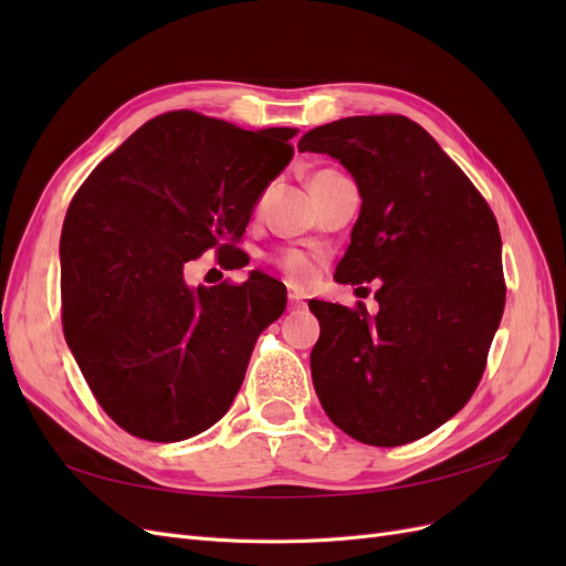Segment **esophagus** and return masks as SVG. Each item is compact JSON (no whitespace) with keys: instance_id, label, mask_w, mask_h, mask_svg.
<instances>
[{"instance_id":"1","label":"esophagus","mask_w":566,"mask_h":566,"mask_svg":"<svg viewBox=\"0 0 566 566\" xmlns=\"http://www.w3.org/2000/svg\"><path fill=\"white\" fill-rule=\"evenodd\" d=\"M304 306H306V302L302 297H297L293 293L287 295V312H300V310H304Z\"/></svg>"}]
</instances>
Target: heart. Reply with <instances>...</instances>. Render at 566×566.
I'll return each instance as SVG.
<instances>
[{
    "instance_id": "b5f03b06",
    "label": "heart",
    "mask_w": 566,
    "mask_h": 566,
    "mask_svg": "<svg viewBox=\"0 0 566 566\" xmlns=\"http://www.w3.org/2000/svg\"><path fill=\"white\" fill-rule=\"evenodd\" d=\"M271 262L276 264L283 276L297 287L310 285L316 276V260L302 250H281L271 256Z\"/></svg>"
}]
</instances>
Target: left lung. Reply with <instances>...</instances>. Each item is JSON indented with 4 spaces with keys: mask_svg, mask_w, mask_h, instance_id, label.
Wrapping results in <instances>:
<instances>
[{
    "mask_svg": "<svg viewBox=\"0 0 566 566\" xmlns=\"http://www.w3.org/2000/svg\"><path fill=\"white\" fill-rule=\"evenodd\" d=\"M361 193L339 283L382 279L378 316L310 302L321 323L312 378L328 418L370 447H403L470 401L505 306L501 231L468 175L403 115H356L306 132Z\"/></svg>",
    "mask_w": 566,
    "mask_h": 566,
    "instance_id": "left-lung-1",
    "label": "left lung"
}]
</instances>
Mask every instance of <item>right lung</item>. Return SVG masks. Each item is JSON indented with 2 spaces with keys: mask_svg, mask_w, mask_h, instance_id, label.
<instances>
[{
  "mask_svg": "<svg viewBox=\"0 0 566 566\" xmlns=\"http://www.w3.org/2000/svg\"><path fill=\"white\" fill-rule=\"evenodd\" d=\"M297 129H241L196 111L148 119L101 160L61 233V321L94 399L125 432L181 441L233 403L254 339L285 310V285L191 290L184 264L235 241L256 198L293 158Z\"/></svg>",
  "mask_w": 566,
  "mask_h": 566,
  "instance_id": "obj_1",
  "label": "right lung"
}]
</instances>
